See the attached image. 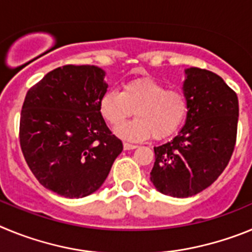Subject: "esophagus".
Here are the masks:
<instances>
[{
    "mask_svg": "<svg viewBox=\"0 0 252 252\" xmlns=\"http://www.w3.org/2000/svg\"><path fill=\"white\" fill-rule=\"evenodd\" d=\"M136 145H132V144H128V142H124V149L125 150H133V149H136Z\"/></svg>",
    "mask_w": 252,
    "mask_h": 252,
    "instance_id": "1",
    "label": "esophagus"
}]
</instances>
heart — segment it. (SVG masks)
<instances>
[{"instance_id": "b5f03b06", "label": "heart", "mask_w": 252, "mask_h": 252, "mask_svg": "<svg viewBox=\"0 0 252 252\" xmlns=\"http://www.w3.org/2000/svg\"><path fill=\"white\" fill-rule=\"evenodd\" d=\"M98 110L104 121L117 128L135 112L136 120L117 132L127 140H161L170 136L188 115V95L180 90L166 88L153 78H135L125 82L121 92L107 91L101 95Z\"/></svg>"}]
</instances>
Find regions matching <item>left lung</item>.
Instances as JSON below:
<instances>
[{"instance_id":"left-lung-1","label":"left lung","mask_w":252,"mask_h":252,"mask_svg":"<svg viewBox=\"0 0 252 252\" xmlns=\"http://www.w3.org/2000/svg\"><path fill=\"white\" fill-rule=\"evenodd\" d=\"M189 110L183 128L171 141L154 148L150 179L160 193L192 197L222 174L237 136L239 99L220 75L207 69L186 70Z\"/></svg>"}]
</instances>
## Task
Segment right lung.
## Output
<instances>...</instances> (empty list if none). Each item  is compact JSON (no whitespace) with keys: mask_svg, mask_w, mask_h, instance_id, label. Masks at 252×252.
Listing matches in <instances>:
<instances>
[{"mask_svg":"<svg viewBox=\"0 0 252 252\" xmlns=\"http://www.w3.org/2000/svg\"><path fill=\"white\" fill-rule=\"evenodd\" d=\"M103 78L98 66H59L31 87L22 104L24 158L39 183L63 197L94 193L124 149L98 110Z\"/></svg>","mask_w":252,"mask_h":252,"instance_id":"add662e5","label":"right lung"}]
</instances>
